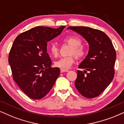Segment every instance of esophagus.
<instances>
[{
	"label": "esophagus",
	"mask_w": 124,
	"mask_h": 124,
	"mask_svg": "<svg viewBox=\"0 0 124 124\" xmlns=\"http://www.w3.org/2000/svg\"><path fill=\"white\" fill-rule=\"evenodd\" d=\"M69 71V70L67 69H61V73H64V72Z\"/></svg>",
	"instance_id": "obj_1"
}]
</instances>
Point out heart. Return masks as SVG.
<instances>
[{
  "instance_id": "b5f03b06",
  "label": "heart",
  "mask_w": 124,
  "mask_h": 124,
  "mask_svg": "<svg viewBox=\"0 0 124 124\" xmlns=\"http://www.w3.org/2000/svg\"><path fill=\"white\" fill-rule=\"evenodd\" d=\"M65 41L72 46L70 55H74L77 58H81L85 55L86 51L82 45V40L76 36H70L65 39ZM49 51L53 57H57L59 54V48L55 43L51 44L49 47ZM74 62V57L73 56L62 57L55 62V66L61 69H69Z\"/></svg>"
}]
</instances>
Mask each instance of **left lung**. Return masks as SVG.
I'll use <instances>...</instances> for the list:
<instances>
[{"mask_svg":"<svg viewBox=\"0 0 124 124\" xmlns=\"http://www.w3.org/2000/svg\"><path fill=\"white\" fill-rule=\"evenodd\" d=\"M68 29L82 36L89 45L88 54L78 66L89 73L85 74L78 70L76 87L87 98L98 96L110 84L114 76L116 53L112 41L99 30L84 26H70Z\"/></svg>","mask_w":124,"mask_h":124,"instance_id":"1","label":"left lung"}]
</instances>
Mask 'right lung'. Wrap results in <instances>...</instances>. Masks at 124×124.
<instances>
[{"label":"right lung","instance_id":"1","mask_svg":"<svg viewBox=\"0 0 124 124\" xmlns=\"http://www.w3.org/2000/svg\"><path fill=\"white\" fill-rule=\"evenodd\" d=\"M65 27L38 26L20 34L14 40L8 63L14 80L29 98L39 100L45 97L59 77L58 67H51L47 45Z\"/></svg>","mask_w":124,"mask_h":124}]
</instances>
